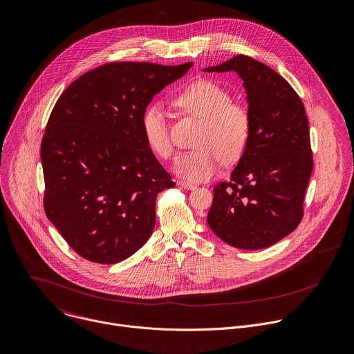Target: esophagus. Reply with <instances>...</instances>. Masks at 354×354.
Returning a JSON list of instances; mask_svg holds the SVG:
<instances>
[{
	"label": "esophagus",
	"instance_id": "1",
	"mask_svg": "<svg viewBox=\"0 0 354 354\" xmlns=\"http://www.w3.org/2000/svg\"><path fill=\"white\" fill-rule=\"evenodd\" d=\"M178 185H179L180 187H183V189H187V190H193V189L197 187L194 183H190V182H186V180H179Z\"/></svg>",
	"mask_w": 354,
	"mask_h": 354
}]
</instances>
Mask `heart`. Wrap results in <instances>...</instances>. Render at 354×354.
I'll return each mask as SVG.
<instances>
[{
  "label": "heart",
  "instance_id": "obj_1",
  "mask_svg": "<svg viewBox=\"0 0 354 354\" xmlns=\"http://www.w3.org/2000/svg\"><path fill=\"white\" fill-rule=\"evenodd\" d=\"M175 104L185 113L201 120L194 140L196 150L180 154L175 172L193 182L209 179L222 160L232 164L242 158L252 132L249 111L232 101L230 93L211 82L196 80L183 87ZM142 132L150 150L162 160L174 154L169 122L161 104L149 105L142 115Z\"/></svg>",
  "mask_w": 354,
  "mask_h": 354
}]
</instances>
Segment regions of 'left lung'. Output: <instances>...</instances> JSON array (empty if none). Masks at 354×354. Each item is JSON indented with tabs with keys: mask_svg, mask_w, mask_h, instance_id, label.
<instances>
[{
	"mask_svg": "<svg viewBox=\"0 0 354 354\" xmlns=\"http://www.w3.org/2000/svg\"><path fill=\"white\" fill-rule=\"evenodd\" d=\"M204 72L239 75L252 121L248 147L230 180L214 187L207 222L233 248H270L292 233L303 218L313 172L304 105L279 73L242 54Z\"/></svg>",
	"mask_w": 354,
	"mask_h": 354,
	"instance_id": "obj_1",
	"label": "left lung"
}]
</instances>
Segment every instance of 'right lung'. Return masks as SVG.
<instances>
[{
  "label": "right lung",
  "instance_id": "right-lung-1",
  "mask_svg": "<svg viewBox=\"0 0 354 354\" xmlns=\"http://www.w3.org/2000/svg\"><path fill=\"white\" fill-rule=\"evenodd\" d=\"M192 65L105 64L55 102L40 153L44 211L80 257L120 263L151 236L156 198L175 182L145 140L142 115Z\"/></svg>",
  "mask_w": 354,
  "mask_h": 354
}]
</instances>
